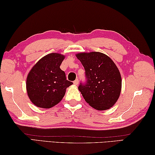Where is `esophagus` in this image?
<instances>
[{"mask_svg":"<svg viewBox=\"0 0 155 155\" xmlns=\"http://www.w3.org/2000/svg\"><path fill=\"white\" fill-rule=\"evenodd\" d=\"M73 83H74V84L76 85H78V78H77V79H76L75 81H74V82H73Z\"/></svg>","mask_w":155,"mask_h":155,"instance_id":"esophagus-1","label":"esophagus"}]
</instances>
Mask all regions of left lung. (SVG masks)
I'll return each instance as SVG.
<instances>
[{"instance_id":"8db88e82","label":"left lung","mask_w":155,"mask_h":155,"mask_svg":"<svg viewBox=\"0 0 155 155\" xmlns=\"http://www.w3.org/2000/svg\"><path fill=\"white\" fill-rule=\"evenodd\" d=\"M85 71V82L78 90L85 101L97 110H107L114 105L122 87L120 71L114 62L102 52H82L77 55Z\"/></svg>"}]
</instances>
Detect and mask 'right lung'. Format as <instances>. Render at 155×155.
Returning <instances> with one entry per match:
<instances>
[{
    "label": "right lung",
    "instance_id": "1",
    "mask_svg": "<svg viewBox=\"0 0 155 155\" xmlns=\"http://www.w3.org/2000/svg\"><path fill=\"white\" fill-rule=\"evenodd\" d=\"M64 56L51 53L41 58L31 70L27 79V91L31 102L41 108L56 105L64 96L66 88L73 84L60 69Z\"/></svg>",
    "mask_w": 155,
    "mask_h": 155
}]
</instances>
